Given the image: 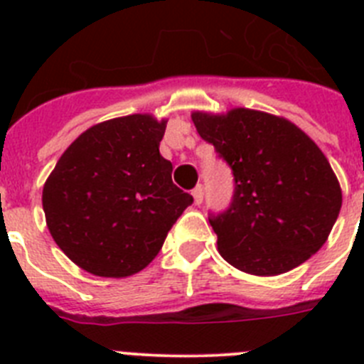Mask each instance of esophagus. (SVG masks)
<instances>
[{"label":"esophagus","instance_id":"34e87169","mask_svg":"<svg viewBox=\"0 0 364 364\" xmlns=\"http://www.w3.org/2000/svg\"><path fill=\"white\" fill-rule=\"evenodd\" d=\"M191 195H193V200H195V204L200 205L202 200H204V188H202V184H198L197 188L193 189Z\"/></svg>","mask_w":364,"mask_h":364}]
</instances>
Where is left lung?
Returning a JSON list of instances; mask_svg holds the SVG:
<instances>
[{
	"instance_id": "left-lung-1",
	"label": "left lung",
	"mask_w": 364,
	"mask_h": 364,
	"mask_svg": "<svg viewBox=\"0 0 364 364\" xmlns=\"http://www.w3.org/2000/svg\"><path fill=\"white\" fill-rule=\"evenodd\" d=\"M191 120L233 169L230 210L210 220L222 259L273 277L319 252L343 204L319 146L294 122L255 109L193 111Z\"/></svg>"
}]
</instances>
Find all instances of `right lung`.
<instances>
[{
	"instance_id": "1",
	"label": "right lung",
	"mask_w": 364,
	"mask_h": 364,
	"mask_svg": "<svg viewBox=\"0 0 364 364\" xmlns=\"http://www.w3.org/2000/svg\"><path fill=\"white\" fill-rule=\"evenodd\" d=\"M166 124L149 112L100 122L63 151L45 180L47 228L85 272L107 279L142 272L193 204L159 151Z\"/></svg>"
}]
</instances>
